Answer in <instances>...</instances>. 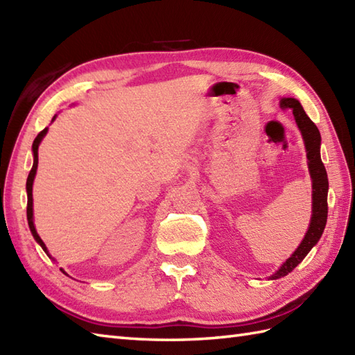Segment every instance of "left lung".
<instances>
[{
	"mask_svg": "<svg viewBox=\"0 0 355 355\" xmlns=\"http://www.w3.org/2000/svg\"><path fill=\"white\" fill-rule=\"evenodd\" d=\"M281 108L293 111L294 120H296L299 131L302 134L308 158V169H310L313 183V214L310 227H308L302 243L299 244V247L294 250L290 258L282 263L281 268H279L275 275H271L268 277L271 281L286 276L304 261V258L310 253L311 248L319 243L323 229H325L327 225L328 216V175L320 158V132L318 130V126L313 123V120L306 116V112L304 111L302 105H300L297 99L284 97V99H281Z\"/></svg>",
	"mask_w": 355,
	"mask_h": 355,
	"instance_id": "obj_1",
	"label": "left lung"
}]
</instances>
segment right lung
I'll return each mask as SVG.
<instances>
[{"mask_svg": "<svg viewBox=\"0 0 355 355\" xmlns=\"http://www.w3.org/2000/svg\"><path fill=\"white\" fill-rule=\"evenodd\" d=\"M55 119H56V116L51 119V122H53V120H55ZM47 131H49V128H44V130L36 135V139H35L33 145H32V150H33V166H32V171H30L28 177H27L26 189H27V221H28L30 232H32V235H33L36 243L40 244V245L42 247V250L49 254L47 247H45L44 241L40 238V235H37V232H36V229H35V224H33V193H32V191H33V180H35L36 169H37V148H40L41 141H42V139L45 137V134H47ZM49 256H50V254H49ZM53 261H55V259H53ZM61 271H62L64 275H67L62 268H61Z\"/></svg>", "mask_w": 355, "mask_h": 355, "instance_id": "obj_1", "label": "right lung"}]
</instances>
